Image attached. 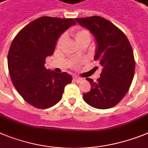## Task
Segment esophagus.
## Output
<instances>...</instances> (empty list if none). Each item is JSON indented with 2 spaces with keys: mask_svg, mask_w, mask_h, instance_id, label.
Returning <instances> with one entry per match:
<instances>
[{
  "mask_svg": "<svg viewBox=\"0 0 148 148\" xmlns=\"http://www.w3.org/2000/svg\"><path fill=\"white\" fill-rule=\"evenodd\" d=\"M74 79H75L77 82H80L83 79V78L79 77H77V76H74Z\"/></svg>",
  "mask_w": 148,
  "mask_h": 148,
  "instance_id": "esophagus-1",
  "label": "esophagus"
}]
</instances>
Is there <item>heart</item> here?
I'll use <instances>...</instances> for the list:
<instances>
[{"label": "heart", "instance_id": "obj_1", "mask_svg": "<svg viewBox=\"0 0 148 148\" xmlns=\"http://www.w3.org/2000/svg\"><path fill=\"white\" fill-rule=\"evenodd\" d=\"M72 36L74 37V40L77 42L78 45H80L81 44H83L85 42H90L91 40V38H92V36H91V33L88 31V29H86V28L80 27H76L75 29L72 31ZM65 36L62 35L59 38L58 41H57V47H61L62 45H63V43L65 42ZM74 67H77V65H74Z\"/></svg>", "mask_w": 148, "mask_h": 148}]
</instances>
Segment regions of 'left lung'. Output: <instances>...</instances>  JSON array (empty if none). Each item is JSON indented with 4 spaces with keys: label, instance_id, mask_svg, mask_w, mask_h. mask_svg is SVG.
I'll list each match as a JSON object with an SVG mask.
<instances>
[{
    "label": "left lung",
    "instance_id": "1",
    "mask_svg": "<svg viewBox=\"0 0 148 148\" xmlns=\"http://www.w3.org/2000/svg\"><path fill=\"white\" fill-rule=\"evenodd\" d=\"M75 19L95 37V60L103 67L97 81L86 78L92 88L83 94V100L97 109L113 107L126 95L133 82L136 63L132 46L125 34L107 19L97 15Z\"/></svg>",
    "mask_w": 148,
    "mask_h": 148
}]
</instances>
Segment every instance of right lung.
I'll use <instances>...</instances> for the list:
<instances>
[{"instance_id": "right-lung-1", "label": "right lung", "mask_w": 148, "mask_h": 148, "mask_svg": "<svg viewBox=\"0 0 148 148\" xmlns=\"http://www.w3.org/2000/svg\"><path fill=\"white\" fill-rule=\"evenodd\" d=\"M74 18L42 16L21 29L8 53V69L12 83L24 101L38 109L56 104L71 76L57 74L45 67L47 56L53 53L56 41Z\"/></svg>"}]
</instances>
